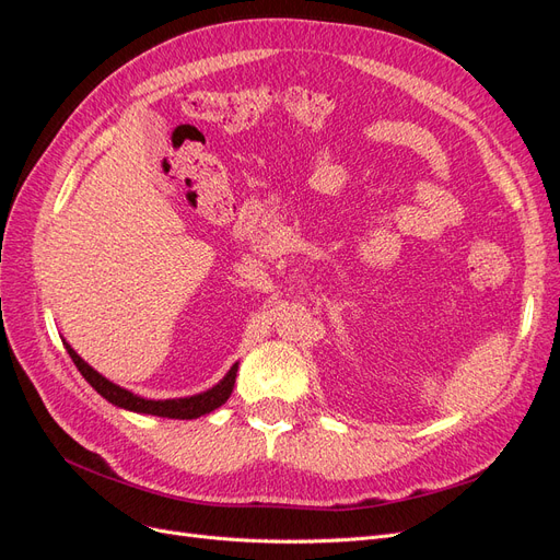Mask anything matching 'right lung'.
Segmentation results:
<instances>
[{
    "mask_svg": "<svg viewBox=\"0 0 560 560\" xmlns=\"http://www.w3.org/2000/svg\"><path fill=\"white\" fill-rule=\"evenodd\" d=\"M65 348H67V352H70V358L77 364V369L81 371V376L86 378L107 401L121 406V409H128V411L151 413V416H161V418L191 420V418H200V416H206V413L219 409V406H222L231 397L233 385H235V374H238V364H233L229 374L224 376V381L217 383L212 389H208V393L184 397V399H159V401H154V399H144V397L132 395V393H128V389L114 385L105 376H100L93 366L83 362L70 346L65 343Z\"/></svg>",
    "mask_w": 560,
    "mask_h": 560,
    "instance_id": "right-lung-1",
    "label": "right lung"
}]
</instances>
